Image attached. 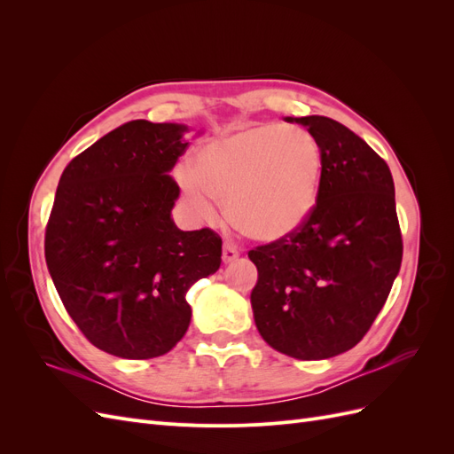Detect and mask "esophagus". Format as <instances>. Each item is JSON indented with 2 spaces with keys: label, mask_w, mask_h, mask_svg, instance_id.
Returning a JSON list of instances; mask_svg holds the SVG:
<instances>
[{
  "label": "esophagus",
  "mask_w": 454,
  "mask_h": 454,
  "mask_svg": "<svg viewBox=\"0 0 454 454\" xmlns=\"http://www.w3.org/2000/svg\"><path fill=\"white\" fill-rule=\"evenodd\" d=\"M239 257V250H237V246H232L231 242H225L223 244V252H222V259H223V263H232V261H235Z\"/></svg>",
  "instance_id": "1"
}]
</instances>
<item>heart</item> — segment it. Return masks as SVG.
<instances>
[{"mask_svg":"<svg viewBox=\"0 0 454 454\" xmlns=\"http://www.w3.org/2000/svg\"><path fill=\"white\" fill-rule=\"evenodd\" d=\"M324 151L316 136L282 122H259L206 144L195 167L176 168L187 208L197 219L215 215L257 242H278L303 227L316 208Z\"/></svg>","mask_w":454,"mask_h":454,"instance_id":"obj_1","label":"heart"}]
</instances>
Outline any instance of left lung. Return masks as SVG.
Here are the masks:
<instances>
[{
	"instance_id": "left-lung-1",
	"label": "left lung",
	"mask_w": 454,
	"mask_h": 454,
	"mask_svg": "<svg viewBox=\"0 0 454 454\" xmlns=\"http://www.w3.org/2000/svg\"><path fill=\"white\" fill-rule=\"evenodd\" d=\"M324 151L320 195L292 237L257 246L250 301L267 345L297 360L350 350L369 332L400 272L403 242L388 164L358 134L322 117H286Z\"/></svg>"
}]
</instances>
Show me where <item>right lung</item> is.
Segmentation results:
<instances>
[{
	"instance_id": "obj_1",
	"label": "right lung",
	"mask_w": 454,
	"mask_h": 454,
	"mask_svg": "<svg viewBox=\"0 0 454 454\" xmlns=\"http://www.w3.org/2000/svg\"><path fill=\"white\" fill-rule=\"evenodd\" d=\"M185 125L130 121L64 168L45 231V259L72 320L96 348L149 360L191 322L185 294L222 265L212 229L180 231L170 170Z\"/></svg>"
}]
</instances>
